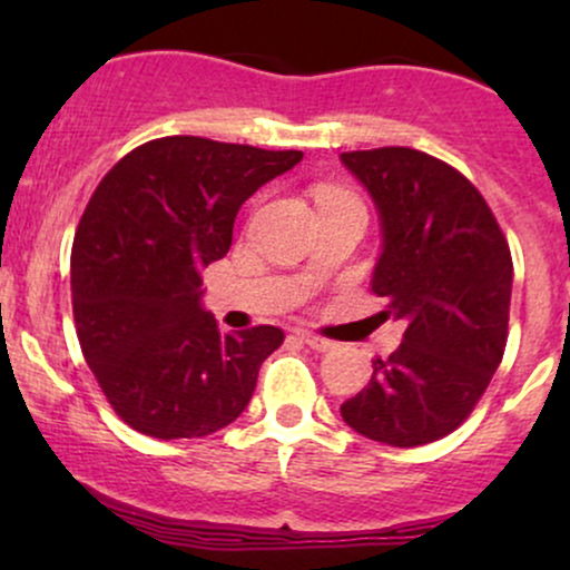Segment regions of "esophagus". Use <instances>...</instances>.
<instances>
[{
	"label": "esophagus",
	"mask_w": 570,
	"mask_h": 570,
	"mask_svg": "<svg viewBox=\"0 0 570 570\" xmlns=\"http://www.w3.org/2000/svg\"><path fill=\"white\" fill-rule=\"evenodd\" d=\"M297 335H299V340H303L305 345H311L313 351H322V353H324V351H332V348H335V343H332V340L313 335V332H307V330H299Z\"/></svg>",
	"instance_id": "34e87169"
}]
</instances>
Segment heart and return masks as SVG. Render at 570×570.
Listing matches in <instances>:
<instances>
[{
    "label": "heart",
    "mask_w": 570,
    "mask_h": 570,
    "mask_svg": "<svg viewBox=\"0 0 570 570\" xmlns=\"http://www.w3.org/2000/svg\"><path fill=\"white\" fill-rule=\"evenodd\" d=\"M332 198H348V195L337 193V189H322V195H318V200H332Z\"/></svg>",
    "instance_id": "b5f03b06"
}]
</instances>
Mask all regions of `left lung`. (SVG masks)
Returning <instances> with one entry per match:
<instances>
[{"mask_svg": "<svg viewBox=\"0 0 570 570\" xmlns=\"http://www.w3.org/2000/svg\"><path fill=\"white\" fill-rule=\"evenodd\" d=\"M381 219L372 292L407 324L340 407L356 434L417 448L455 431L485 394L507 348L512 254L485 198L448 163L410 147L340 155Z\"/></svg>", "mask_w": 570, "mask_h": 570, "instance_id": "8db88e82", "label": "left lung"}]
</instances>
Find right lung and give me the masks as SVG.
Segmentation results:
<instances>
[{
  "mask_svg": "<svg viewBox=\"0 0 570 570\" xmlns=\"http://www.w3.org/2000/svg\"><path fill=\"white\" fill-rule=\"evenodd\" d=\"M303 160L200 136H166L101 179L71 246L82 356L130 429L198 440L246 410L278 326L219 332L200 271L233 244L238 208Z\"/></svg>",
  "mask_w": 570,
  "mask_h": 570,
  "instance_id": "1",
  "label": "right lung"
}]
</instances>
